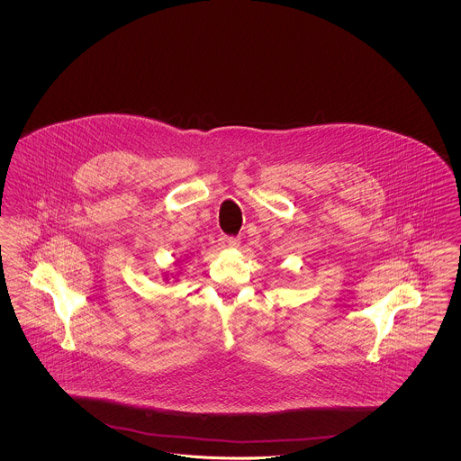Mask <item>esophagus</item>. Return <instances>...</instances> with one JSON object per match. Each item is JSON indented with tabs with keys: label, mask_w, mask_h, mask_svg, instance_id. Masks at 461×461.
<instances>
[{
	"label": "esophagus",
	"mask_w": 461,
	"mask_h": 461,
	"mask_svg": "<svg viewBox=\"0 0 461 461\" xmlns=\"http://www.w3.org/2000/svg\"><path fill=\"white\" fill-rule=\"evenodd\" d=\"M220 245L222 249H237L240 245V239L239 237H226V235H222V237H220Z\"/></svg>",
	"instance_id": "1"
}]
</instances>
